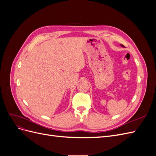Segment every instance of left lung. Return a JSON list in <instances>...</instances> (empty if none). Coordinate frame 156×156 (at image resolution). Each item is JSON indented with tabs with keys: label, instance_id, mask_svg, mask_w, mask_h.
<instances>
[{
	"label": "left lung",
	"instance_id": "obj_1",
	"mask_svg": "<svg viewBox=\"0 0 156 156\" xmlns=\"http://www.w3.org/2000/svg\"><path fill=\"white\" fill-rule=\"evenodd\" d=\"M121 46H122V47H123V48H124V47L123 45H121Z\"/></svg>",
	"mask_w": 156,
	"mask_h": 156
}]
</instances>
